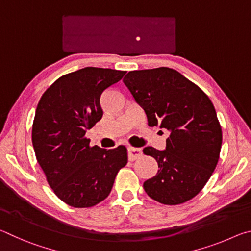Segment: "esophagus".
I'll return each instance as SVG.
<instances>
[{"label": "esophagus", "mask_w": 251, "mask_h": 251, "mask_svg": "<svg viewBox=\"0 0 251 251\" xmlns=\"http://www.w3.org/2000/svg\"><path fill=\"white\" fill-rule=\"evenodd\" d=\"M127 152H128V159L131 161L138 159L139 157H142V155H143V151L141 148L128 147V151H127Z\"/></svg>", "instance_id": "1"}]
</instances>
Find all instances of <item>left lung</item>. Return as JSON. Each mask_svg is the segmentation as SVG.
Returning a JSON list of instances; mask_svg holds the SVG:
<instances>
[{"mask_svg": "<svg viewBox=\"0 0 251 251\" xmlns=\"http://www.w3.org/2000/svg\"><path fill=\"white\" fill-rule=\"evenodd\" d=\"M123 82L145 110L148 125L169 131L164 151L143 150L159 168L144 182L146 194L164 205L194 198L215 171L222 148V127L209 97L168 67L131 71Z\"/></svg>", "mask_w": 251, "mask_h": 251, "instance_id": "obj_1", "label": "left lung"}]
</instances>
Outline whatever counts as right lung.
I'll use <instances>...</instances> for the list:
<instances>
[{
	"label": "right lung",
	"instance_id": "obj_1",
	"mask_svg": "<svg viewBox=\"0 0 251 251\" xmlns=\"http://www.w3.org/2000/svg\"><path fill=\"white\" fill-rule=\"evenodd\" d=\"M126 72L85 67L50 85L37 105L32 128L36 159L56 196L67 205L86 208L108 196L127 150L91 147L85 137L103 116L100 96Z\"/></svg>",
	"mask_w": 251,
	"mask_h": 251
}]
</instances>
